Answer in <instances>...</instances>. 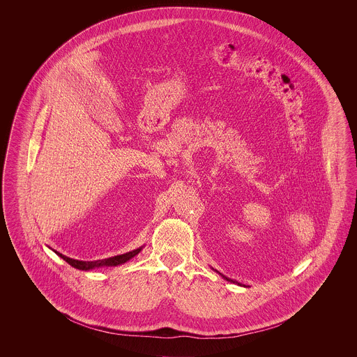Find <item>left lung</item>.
<instances>
[{
  "label": "left lung",
  "mask_w": 357,
  "mask_h": 357,
  "mask_svg": "<svg viewBox=\"0 0 357 357\" xmlns=\"http://www.w3.org/2000/svg\"><path fill=\"white\" fill-rule=\"evenodd\" d=\"M220 274H221V273H220ZM222 277H223V278H225V280H227V281H231V282H236V281H233V280H230V278H227V277H225V275H223V274H221Z\"/></svg>",
  "instance_id": "1"
}]
</instances>
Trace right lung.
<instances>
[{"label":"right lung","mask_w":357,"mask_h":357,"mask_svg":"<svg viewBox=\"0 0 357 357\" xmlns=\"http://www.w3.org/2000/svg\"><path fill=\"white\" fill-rule=\"evenodd\" d=\"M142 250V248L135 249L132 252H128L126 255H115V257H111V258H105V259H98V261H79V259H73V258H69L67 255H63L56 250H53L56 255L59 257H61L64 261H67L70 266L79 269V271H91V269H95V268H102V266H118L121 265L127 261H130L131 258H134L136 255H139V252Z\"/></svg>","instance_id":"1"}]
</instances>
